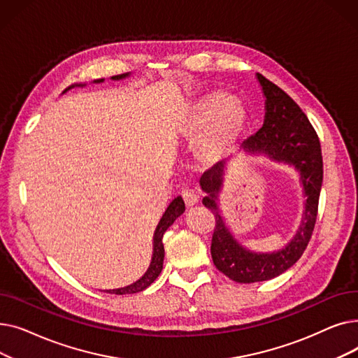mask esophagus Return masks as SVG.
I'll return each instance as SVG.
<instances>
[{
	"instance_id": "esophagus-1",
	"label": "esophagus",
	"mask_w": 358,
	"mask_h": 358,
	"mask_svg": "<svg viewBox=\"0 0 358 358\" xmlns=\"http://www.w3.org/2000/svg\"><path fill=\"white\" fill-rule=\"evenodd\" d=\"M182 200L185 203L187 208H193V206L199 201V197L193 190H184L182 192Z\"/></svg>"
}]
</instances>
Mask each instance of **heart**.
<instances>
[{
  "instance_id": "1",
  "label": "heart",
  "mask_w": 358,
  "mask_h": 358,
  "mask_svg": "<svg viewBox=\"0 0 358 358\" xmlns=\"http://www.w3.org/2000/svg\"><path fill=\"white\" fill-rule=\"evenodd\" d=\"M248 124V111L243 104L224 91H212L193 107L184 123L187 135H197L206 127L197 145V155L212 164L222 158L239 141Z\"/></svg>"
}]
</instances>
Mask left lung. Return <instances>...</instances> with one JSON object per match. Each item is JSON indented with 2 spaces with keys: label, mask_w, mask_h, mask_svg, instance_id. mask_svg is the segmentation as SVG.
<instances>
[{
  "label": "left lung",
  "mask_w": 358,
  "mask_h": 358,
  "mask_svg": "<svg viewBox=\"0 0 358 358\" xmlns=\"http://www.w3.org/2000/svg\"><path fill=\"white\" fill-rule=\"evenodd\" d=\"M257 81L266 99V116L262 127L242 143L243 152L294 168L303 189L305 212L296 235L285 248L273 252L251 251L234 236L219 208L228 169L227 162H217L201 176L200 187L206 194L203 204L216 217L210 247L212 258L216 268L236 283L271 280L283 274L302 257L315 228L324 178L321 143L302 108L266 77L257 73Z\"/></svg>",
  "instance_id": "left-lung-1"
}]
</instances>
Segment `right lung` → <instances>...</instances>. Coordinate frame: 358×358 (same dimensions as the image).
<instances>
[{
    "label": "right lung",
    "instance_id": "right-lung-1",
    "mask_svg": "<svg viewBox=\"0 0 358 358\" xmlns=\"http://www.w3.org/2000/svg\"><path fill=\"white\" fill-rule=\"evenodd\" d=\"M130 77V72L127 73H122V75H115V77H111L110 80L111 81H120V80H124V78H129ZM94 84H101L104 83V78H100V80H94L92 81ZM87 84H72L69 85L62 94H65L66 91L72 90V88H83L85 87ZM185 210V204L182 201V197L178 196L176 197L171 203H169V206L166 208L165 213L162 215L158 227L155 229V234H154V248H152V259H150V264L148 267V270L145 271V274L136 280L135 283H131L126 287H120V289H113V290H106V293H113V294H131V293H138V292H142L145 290L148 286H150L155 281V278L159 275V273L162 271V264H164V243H162V236L165 234V231L171 227V224L176 222L177 217H180Z\"/></svg>",
    "mask_w": 358,
    "mask_h": 358
}]
</instances>
